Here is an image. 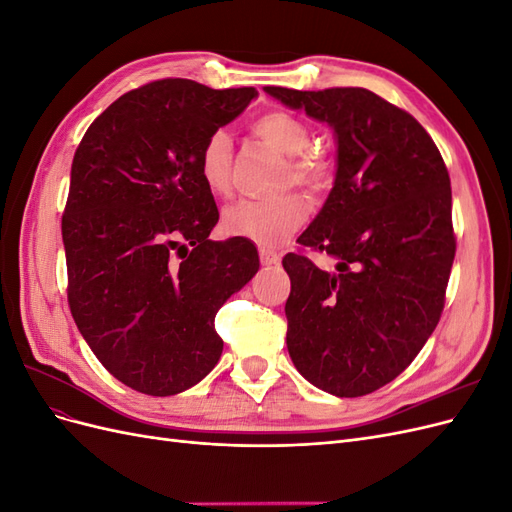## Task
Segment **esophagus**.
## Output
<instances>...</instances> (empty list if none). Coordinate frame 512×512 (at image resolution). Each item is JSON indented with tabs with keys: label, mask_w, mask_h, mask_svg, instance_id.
Here are the masks:
<instances>
[{
	"label": "esophagus",
	"mask_w": 512,
	"mask_h": 512,
	"mask_svg": "<svg viewBox=\"0 0 512 512\" xmlns=\"http://www.w3.org/2000/svg\"><path fill=\"white\" fill-rule=\"evenodd\" d=\"M258 256H260L262 265H277V262H280V254H277L275 250H271V247H260Z\"/></svg>",
	"instance_id": "1"
}]
</instances>
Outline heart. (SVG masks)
I'll return each instance as SVG.
<instances>
[{
	"label": "heart",
	"instance_id": "obj_1",
	"mask_svg": "<svg viewBox=\"0 0 512 512\" xmlns=\"http://www.w3.org/2000/svg\"><path fill=\"white\" fill-rule=\"evenodd\" d=\"M250 132L260 143L286 156L282 188L294 183L309 196L329 192L335 179V162L324 149L312 147V128L301 117L288 111H267L250 121ZM230 164V138L224 130H215L205 138L198 153V175L209 194L230 196ZM309 211L312 207L299 192L265 200H239L224 211L222 228L228 237L277 245L307 222Z\"/></svg>",
	"mask_w": 512,
	"mask_h": 512
}]
</instances>
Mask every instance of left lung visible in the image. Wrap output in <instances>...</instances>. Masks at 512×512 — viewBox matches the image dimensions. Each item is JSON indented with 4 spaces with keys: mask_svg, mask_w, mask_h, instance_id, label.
I'll return each mask as SVG.
<instances>
[{
    "mask_svg": "<svg viewBox=\"0 0 512 512\" xmlns=\"http://www.w3.org/2000/svg\"><path fill=\"white\" fill-rule=\"evenodd\" d=\"M337 134V177L318 218L286 254V344L305 380L363 397L395 380L436 329L457 239L451 177L408 111L363 87H265ZM305 249L329 253L318 270Z\"/></svg>",
    "mask_w": 512,
    "mask_h": 512,
    "instance_id": "left-lung-1",
    "label": "left lung"
}]
</instances>
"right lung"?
<instances>
[{"label": "right lung", "mask_w": 512, "mask_h": 512, "mask_svg": "<svg viewBox=\"0 0 512 512\" xmlns=\"http://www.w3.org/2000/svg\"><path fill=\"white\" fill-rule=\"evenodd\" d=\"M254 96L151 81L96 117L74 153L68 305L98 361L138 393L177 395L209 374L224 348L215 314L258 271L250 241L209 239L220 213L198 175L205 138Z\"/></svg>", "instance_id": "1"}]
</instances>
